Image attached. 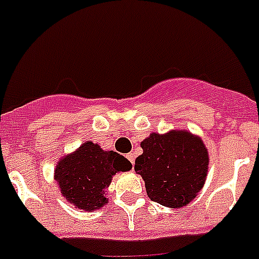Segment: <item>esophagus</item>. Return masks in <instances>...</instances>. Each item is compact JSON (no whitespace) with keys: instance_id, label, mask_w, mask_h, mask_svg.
<instances>
[{"instance_id":"obj_1","label":"esophagus","mask_w":259,"mask_h":259,"mask_svg":"<svg viewBox=\"0 0 259 259\" xmlns=\"http://www.w3.org/2000/svg\"><path fill=\"white\" fill-rule=\"evenodd\" d=\"M126 157L129 158V161L134 165V154L133 153H127V154H126Z\"/></svg>"}]
</instances>
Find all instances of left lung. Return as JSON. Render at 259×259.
Instances as JSON below:
<instances>
[{"instance_id":"1","label":"left lung","mask_w":259,"mask_h":259,"mask_svg":"<svg viewBox=\"0 0 259 259\" xmlns=\"http://www.w3.org/2000/svg\"><path fill=\"white\" fill-rule=\"evenodd\" d=\"M134 169L145 181L148 196L164 207L183 208L200 192L208 175V150L188 130L152 133L141 142Z\"/></svg>"}]
</instances>
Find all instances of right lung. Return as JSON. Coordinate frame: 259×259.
Wrapping results in <instances>:
<instances>
[{
	"mask_svg": "<svg viewBox=\"0 0 259 259\" xmlns=\"http://www.w3.org/2000/svg\"><path fill=\"white\" fill-rule=\"evenodd\" d=\"M130 169L132 162L127 158L86 141L59 160L54 179L58 181L62 196L75 208L95 211L109 201L106 188L114 175Z\"/></svg>",
	"mask_w": 259,
	"mask_h": 259,
	"instance_id": "1",
	"label": "right lung"
}]
</instances>
